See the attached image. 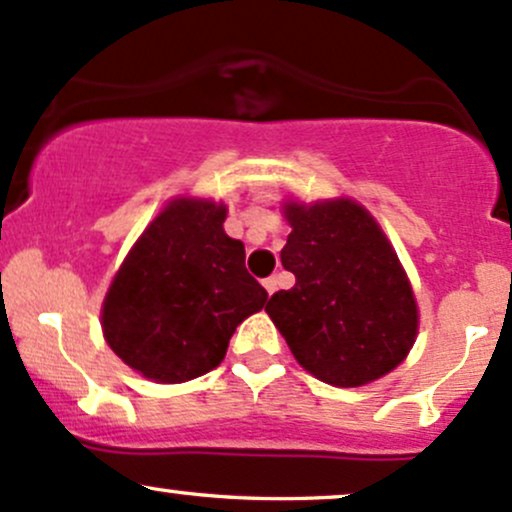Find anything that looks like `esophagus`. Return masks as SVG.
I'll return each mask as SVG.
<instances>
[{
  "instance_id": "obj_1",
  "label": "esophagus",
  "mask_w": 512,
  "mask_h": 512,
  "mask_svg": "<svg viewBox=\"0 0 512 512\" xmlns=\"http://www.w3.org/2000/svg\"><path fill=\"white\" fill-rule=\"evenodd\" d=\"M262 284H265V289H267V294H269V296H272L274 291H277V277H267L265 282H262Z\"/></svg>"
}]
</instances>
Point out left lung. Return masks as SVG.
<instances>
[{
	"mask_svg": "<svg viewBox=\"0 0 512 512\" xmlns=\"http://www.w3.org/2000/svg\"><path fill=\"white\" fill-rule=\"evenodd\" d=\"M291 233L282 265L296 277L265 311L294 357L316 379L362 386L403 362L418 333V308L396 252L350 199L286 204Z\"/></svg>",
	"mask_w": 512,
	"mask_h": 512,
	"instance_id": "left-lung-1",
	"label": "left lung"
}]
</instances>
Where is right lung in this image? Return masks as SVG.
<instances>
[{"mask_svg":"<svg viewBox=\"0 0 512 512\" xmlns=\"http://www.w3.org/2000/svg\"><path fill=\"white\" fill-rule=\"evenodd\" d=\"M226 206L177 199L145 228L111 282L101 328L131 369L162 384L211 372L267 291L245 247L223 230Z\"/></svg>","mask_w":512,"mask_h":512,"instance_id":"add662e5","label":"right lung"}]
</instances>
